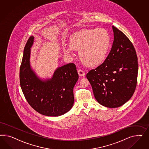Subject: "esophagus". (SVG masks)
<instances>
[{
  "label": "esophagus",
  "instance_id": "obj_1",
  "mask_svg": "<svg viewBox=\"0 0 149 149\" xmlns=\"http://www.w3.org/2000/svg\"><path fill=\"white\" fill-rule=\"evenodd\" d=\"M77 72H78V74L80 77H84L85 75V72H84V71H83L82 70H81V69H79L77 70Z\"/></svg>",
  "mask_w": 149,
  "mask_h": 149
}]
</instances>
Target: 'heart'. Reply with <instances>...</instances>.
<instances>
[{
  "label": "heart",
  "mask_w": 149,
  "mask_h": 149,
  "mask_svg": "<svg viewBox=\"0 0 149 149\" xmlns=\"http://www.w3.org/2000/svg\"><path fill=\"white\" fill-rule=\"evenodd\" d=\"M70 45H64L63 52L68 56H74V50H79L82 62L90 67L103 63L108 54L111 36L103 28L83 29L75 32L70 37Z\"/></svg>",
  "instance_id": "heart-1"
}]
</instances>
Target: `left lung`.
Instances as JSON below:
<instances>
[{
  "label": "left lung",
  "mask_w": 149,
  "mask_h": 149,
  "mask_svg": "<svg viewBox=\"0 0 149 149\" xmlns=\"http://www.w3.org/2000/svg\"><path fill=\"white\" fill-rule=\"evenodd\" d=\"M113 42L108 57L86 75L95 98L110 108H118L133 95L137 83L138 58L135 49L126 36L113 26Z\"/></svg>",
  "instance_id": "left-lung-1"
}]
</instances>
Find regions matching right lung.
<instances>
[{
  "label": "right lung",
  "instance_id": "obj_1",
  "mask_svg": "<svg viewBox=\"0 0 149 149\" xmlns=\"http://www.w3.org/2000/svg\"><path fill=\"white\" fill-rule=\"evenodd\" d=\"M34 36L24 47L19 70L20 85L28 103L38 113L58 116L68 112L74 102L73 89L79 79L76 65L69 63L58 67L51 78L41 79L31 65V49Z\"/></svg>",
  "mask_w": 149,
  "mask_h": 149
}]
</instances>
